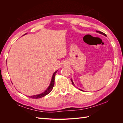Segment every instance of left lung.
<instances>
[{"label": "left lung", "instance_id": "8db88e82", "mask_svg": "<svg viewBox=\"0 0 123 123\" xmlns=\"http://www.w3.org/2000/svg\"><path fill=\"white\" fill-rule=\"evenodd\" d=\"M96 32H98V33H100V34H103V35H105V36H106V35L105 34V33H103V32H100V31H96ZM71 81H72V85H73V86H75V85L74 84V83H73V80H72V79H71ZM80 90H81V91H83V90H80Z\"/></svg>", "mask_w": 123, "mask_h": 123}]
</instances>
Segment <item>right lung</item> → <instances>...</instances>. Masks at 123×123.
<instances>
[{"label": "right lung", "mask_w": 123, "mask_h": 123, "mask_svg": "<svg viewBox=\"0 0 123 123\" xmlns=\"http://www.w3.org/2000/svg\"><path fill=\"white\" fill-rule=\"evenodd\" d=\"M57 72V71H55L53 74V76H52V80H51V83H50V85L49 86V87H48L47 88V90L44 91V92L42 93L41 94H38V95H33V96H29L30 98H43V96H44L45 95H47L52 90V89L53 88V87H54V80H55V74L56 73V72Z\"/></svg>", "instance_id": "add662e5"}]
</instances>
